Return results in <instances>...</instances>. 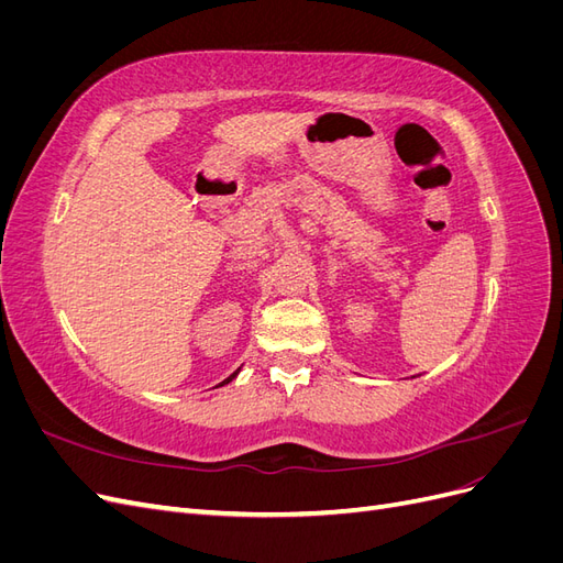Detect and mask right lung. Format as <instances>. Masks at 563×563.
<instances>
[{"label": "right lung", "mask_w": 563, "mask_h": 563, "mask_svg": "<svg viewBox=\"0 0 563 563\" xmlns=\"http://www.w3.org/2000/svg\"><path fill=\"white\" fill-rule=\"evenodd\" d=\"M240 371H242V368H236V371H234V373H232V376H230V378H225V380H223V383H220V385H216V387H223V385H228V383H230V380H234V378H236V373H240Z\"/></svg>", "instance_id": "obj_1"}]
</instances>
